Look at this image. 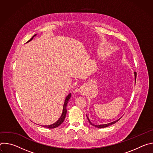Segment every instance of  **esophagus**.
<instances>
[{
  "label": "esophagus",
  "instance_id": "obj_1",
  "mask_svg": "<svg viewBox=\"0 0 153 153\" xmlns=\"http://www.w3.org/2000/svg\"><path fill=\"white\" fill-rule=\"evenodd\" d=\"M79 93H82V89H79Z\"/></svg>",
  "mask_w": 153,
  "mask_h": 153
}]
</instances>
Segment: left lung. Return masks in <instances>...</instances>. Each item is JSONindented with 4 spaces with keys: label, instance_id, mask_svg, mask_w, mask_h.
Instances as JSON below:
<instances>
[{
    "label": "left lung",
    "instance_id": "left-lung-1",
    "mask_svg": "<svg viewBox=\"0 0 153 153\" xmlns=\"http://www.w3.org/2000/svg\"><path fill=\"white\" fill-rule=\"evenodd\" d=\"M134 79H135V83H136V72H134ZM86 117H87V119H88V121H89V123L91 125H93V126H95V127H96V128H106V127H108V126H110V125H113V124H114L115 123H116L118 120H120V119H117V120H116V121H114V122H111V123H106V124H102V125H94V124H93V123H91V122L90 121V120L89 119V118H88V117L86 116Z\"/></svg>",
    "mask_w": 153,
    "mask_h": 153
}]
</instances>
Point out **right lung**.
<instances>
[{"label":"right lung","instance_id":"obj_1","mask_svg":"<svg viewBox=\"0 0 153 153\" xmlns=\"http://www.w3.org/2000/svg\"><path fill=\"white\" fill-rule=\"evenodd\" d=\"M37 34H35L34 35L32 38L28 40L27 43H28L29 42H30L31 40H33V39L36 36ZM71 94L70 93L67 97L66 98H65V102H64V104H63V111H62V113L61 114V116L60 117V118L54 123L51 124V125H41L43 127H45V128H50V129H52V128H55L57 126H59V125H60L64 121L65 119V117H66V114H67V104L68 103V101L70 100V99L71 98Z\"/></svg>","mask_w":153,"mask_h":153}]
</instances>
